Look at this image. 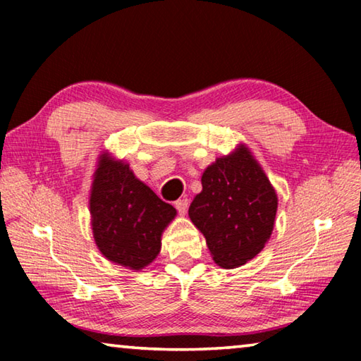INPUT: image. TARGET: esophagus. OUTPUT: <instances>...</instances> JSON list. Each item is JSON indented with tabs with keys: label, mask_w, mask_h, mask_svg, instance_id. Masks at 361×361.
I'll return each mask as SVG.
<instances>
[{
	"label": "esophagus",
	"mask_w": 361,
	"mask_h": 361,
	"mask_svg": "<svg viewBox=\"0 0 361 361\" xmlns=\"http://www.w3.org/2000/svg\"><path fill=\"white\" fill-rule=\"evenodd\" d=\"M175 207L176 210H178L180 215H185V213L188 212V207H189V200L188 199H178L175 202Z\"/></svg>",
	"instance_id": "obj_1"
}]
</instances>
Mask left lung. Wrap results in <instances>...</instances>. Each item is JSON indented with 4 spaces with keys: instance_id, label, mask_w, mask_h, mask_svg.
<instances>
[{
    "instance_id": "left-lung-1",
    "label": "left lung",
    "mask_w": 361,
    "mask_h": 361,
    "mask_svg": "<svg viewBox=\"0 0 361 361\" xmlns=\"http://www.w3.org/2000/svg\"><path fill=\"white\" fill-rule=\"evenodd\" d=\"M213 261L224 269L253 259L272 234L277 194L245 145L205 169L202 191L189 207Z\"/></svg>"
}]
</instances>
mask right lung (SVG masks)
<instances>
[{"instance_id":"add662e5","label":"right lung","mask_w":361,"mask_h":361,"mask_svg":"<svg viewBox=\"0 0 361 361\" xmlns=\"http://www.w3.org/2000/svg\"><path fill=\"white\" fill-rule=\"evenodd\" d=\"M90 224L97 247L106 259L140 271L161 252L164 229L176 215L124 161L103 152L90 188Z\"/></svg>"}]
</instances>
